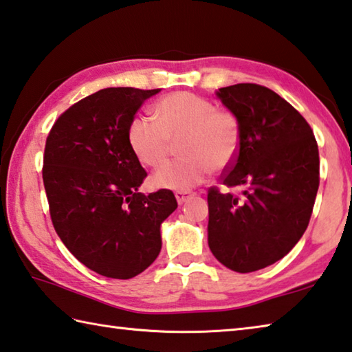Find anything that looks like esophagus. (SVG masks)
Masks as SVG:
<instances>
[{"label":"esophagus","instance_id":"obj_1","mask_svg":"<svg viewBox=\"0 0 352 352\" xmlns=\"http://www.w3.org/2000/svg\"><path fill=\"white\" fill-rule=\"evenodd\" d=\"M190 197H192V194H190V192H175V198H177L178 204L186 203Z\"/></svg>","mask_w":352,"mask_h":352}]
</instances>
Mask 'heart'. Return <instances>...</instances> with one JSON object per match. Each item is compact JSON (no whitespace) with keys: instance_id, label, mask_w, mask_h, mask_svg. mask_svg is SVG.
Wrapping results in <instances>:
<instances>
[{"instance_id":"heart-1","label":"heart","mask_w":352,"mask_h":352,"mask_svg":"<svg viewBox=\"0 0 352 352\" xmlns=\"http://www.w3.org/2000/svg\"><path fill=\"white\" fill-rule=\"evenodd\" d=\"M155 120L135 117L127 127V142L138 162L157 168L178 143L183 158L162 166L151 182L155 188L186 192L206 180L210 170H223L239 155L241 129L232 112L190 92H174L154 107Z\"/></svg>"}]
</instances>
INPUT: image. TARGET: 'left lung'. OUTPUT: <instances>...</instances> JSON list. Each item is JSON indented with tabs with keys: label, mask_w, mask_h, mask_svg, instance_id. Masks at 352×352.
<instances>
[{
	"label": "left lung",
	"mask_w": 352,
	"mask_h": 352,
	"mask_svg": "<svg viewBox=\"0 0 352 352\" xmlns=\"http://www.w3.org/2000/svg\"><path fill=\"white\" fill-rule=\"evenodd\" d=\"M217 97L241 129L239 155L221 183L243 192L208 190V243L221 265L245 274L276 263L302 239L320 160L308 121L271 89L240 82L219 89Z\"/></svg>",
	"instance_id": "8db88e82"
}]
</instances>
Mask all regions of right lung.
Returning <instances> with one entry per match:
<instances>
[{
    "mask_svg": "<svg viewBox=\"0 0 352 352\" xmlns=\"http://www.w3.org/2000/svg\"><path fill=\"white\" fill-rule=\"evenodd\" d=\"M160 89L107 87L63 112L50 129L43 182L65 246L100 276L127 280L162 251L160 226L177 209L172 190L138 192L146 170L127 127Z\"/></svg>",
    "mask_w": 352,
    "mask_h": 352,
    "instance_id": "right-lung-1",
    "label": "right lung"
}]
</instances>
